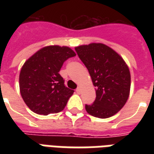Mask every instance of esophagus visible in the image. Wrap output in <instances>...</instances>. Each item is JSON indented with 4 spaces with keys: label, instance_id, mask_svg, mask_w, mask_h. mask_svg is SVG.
Instances as JSON below:
<instances>
[{
    "label": "esophagus",
    "instance_id": "1",
    "mask_svg": "<svg viewBox=\"0 0 154 154\" xmlns=\"http://www.w3.org/2000/svg\"><path fill=\"white\" fill-rule=\"evenodd\" d=\"M76 91H77V93L80 94V92H81V88H80V87H77V90H76Z\"/></svg>",
    "mask_w": 154,
    "mask_h": 154
}]
</instances>
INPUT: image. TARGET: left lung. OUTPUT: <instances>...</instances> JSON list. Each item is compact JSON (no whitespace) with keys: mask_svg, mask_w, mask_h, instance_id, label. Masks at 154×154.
<instances>
[{"mask_svg":"<svg viewBox=\"0 0 154 154\" xmlns=\"http://www.w3.org/2000/svg\"><path fill=\"white\" fill-rule=\"evenodd\" d=\"M75 50L96 87V100L92 105H86L87 112L100 119L116 115L129 98L131 83L129 67L118 53L104 44L80 45Z\"/></svg>","mask_w":154,"mask_h":154,"instance_id":"8db88e82","label":"left lung"}]
</instances>
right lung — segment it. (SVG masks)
Segmentation results:
<instances>
[{
  "label": "right lung",
  "mask_w": 154,
  "mask_h": 154,
  "mask_svg": "<svg viewBox=\"0 0 154 154\" xmlns=\"http://www.w3.org/2000/svg\"><path fill=\"white\" fill-rule=\"evenodd\" d=\"M74 56L69 47L49 45L25 61L19 78L20 91L33 112L48 116L65 108L74 91L65 87L58 72L64 62Z\"/></svg>",
  "instance_id": "obj_1"
}]
</instances>
